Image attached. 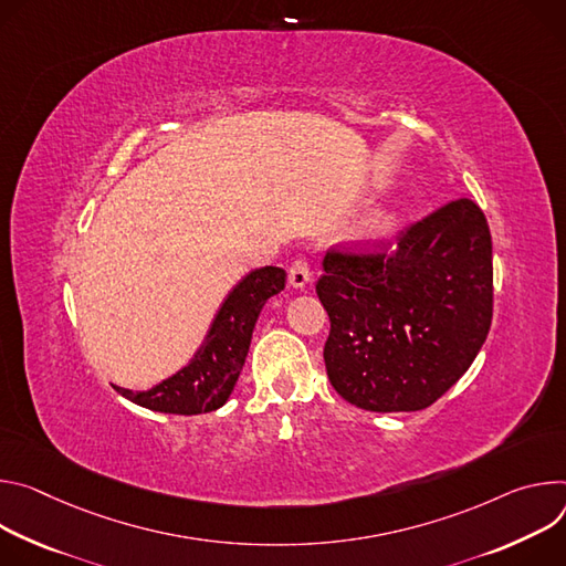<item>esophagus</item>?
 Segmentation results:
<instances>
[{
	"mask_svg": "<svg viewBox=\"0 0 566 566\" xmlns=\"http://www.w3.org/2000/svg\"><path fill=\"white\" fill-rule=\"evenodd\" d=\"M310 279H312L310 263H307L303 256L294 259V261H292V265H290V272H287V281H290V285L301 290V287H305V285L310 283Z\"/></svg>",
	"mask_w": 566,
	"mask_h": 566,
	"instance_id": "1",
	"label": "esophagus"
}]
</instances>
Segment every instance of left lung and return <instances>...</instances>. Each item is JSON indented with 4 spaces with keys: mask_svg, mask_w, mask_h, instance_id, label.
I'll return each mask as SVG.
<instances>
[{
    "mask_svg": "<svg viewBox=\"0 0 566 566\" xmlns=\"http://www.w3.org/2000/svg\"><path fill=\"white\" fill-rule=\"evenodd\" d=\"M317 296L328 380L366 411H420L470 368L492 322V238L470 198L407 224L396 247L335 244Z\"/></svg>",
    "mask_w": 566,
    "mask_h": 566,
    "instance_id": "obj_1",
    "label": "left lung"
}]
</instances>
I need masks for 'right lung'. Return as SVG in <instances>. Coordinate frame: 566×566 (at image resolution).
Wrapping results in <instances>:
<instances>
[{
    "label": "right lung",
    "instance_id": "right-lung-1",
    "mask_svg": "<svg viewBox=\"0 0 566 566\" xmlns=\"http://www.w3.org/2000/svg\"><path fill=\"white\" fill-rule=\"evenodd\" d=\"M285 270L272 265L247 274L224 298L196 357L172 378L139 394L114 389L135 405L161 413L193 416L216 411L231 396L261 310L270 296L285 287Z\"/></svg>",
    "mask_w": 566,
    "mask_h": 566
}]
</instances>
